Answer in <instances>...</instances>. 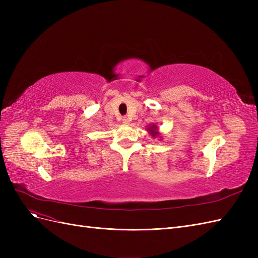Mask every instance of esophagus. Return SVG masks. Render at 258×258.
Wrapping results in <instances>:
<instances>
[{"label": "esophagus", "instance_id": "1", "mask_svg": "<svg viewBox=\"0 0 258 258\" xmlns=\"http://www.w3.org/2000/svg\"><path fill=\"white\" fill-rule=\"evenodd\" d=\"M122 122L124 123V124H129V122H130V120H129V118H128V117H126V116H124V117H122Z\"/></svg>", "mask_w": 258, "mask_h": 258}]
</instances>
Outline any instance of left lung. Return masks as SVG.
Returning <instances> with one entry per match:
<instances>
[{"label": "left lung", "mask_w": 258, "mask_h": 258, "mask_svg": "<svg viewBox=\"0 0 258 258\" xmlns=\"http://www.w3.org/2000/svg\"><path fill=\"white\" fill-rule=\"evenodd\" d=\"M147 130L150 131V134L155 138V137H157L158 135H159V132L158 131H156L157 130V127L156 126H154V124H152V126H150V128H147Z\"/></svg>", "instance_id": "left-lung-1"}]
</instances>
